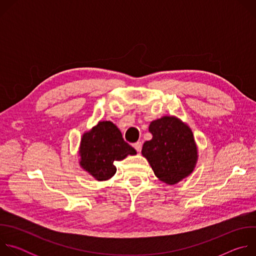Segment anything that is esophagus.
<instances>
[{"instance_id":"obj_1","label":"esophagus","mask_w":256,"mask_h":256,"mask_svg":"<svg viewBox=\"0 0 256 256\" xmlns=\"http://www.w3.org/2000/svg\"><path fill=\"white\" fill-rule=\"evenodd\" d=\"M132 146H134V148L136 149V152H140V150H142V146L140 142H134Z\"/></svg>"}]
</instances>
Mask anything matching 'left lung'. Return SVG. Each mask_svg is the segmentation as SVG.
I'll return each mask as SVG.
<instances>
[{"label":"left lung","instance_id":"8db88e82","mask_svg":"<svg viewBox=\"0 0 256 256\" xmlns=\"http://www.w3.org/2000/svg\"><path fill=\"white\" fill-rule=\"evenodd\" d=\"M153 138L144 142L142 155L155 175L169 186L192 173L198 161V147L192 128L175 116H163L149 126Z\"/></svg>","mask_w":256,"mask_h":256}]
</instances>
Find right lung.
<instances>
[{
    "mask_svg": "<svg viewBox=\"0 0 256 256\" xmlns=\"http://www.w3.org/2000/svg\"><path fill=\"white\" fill-rule=\"evenodd\" d=\"M136 154V150L124 140L120 130L114 124L99 122L82 136L79 163L96 180L104 181L116 174L114 161Z\"/></svg>",
    "mask_w": 256,
    "mask_h": 256,
    "instance_id": "right-lung-1",
    "label": "right lung"
}]
</instances>
